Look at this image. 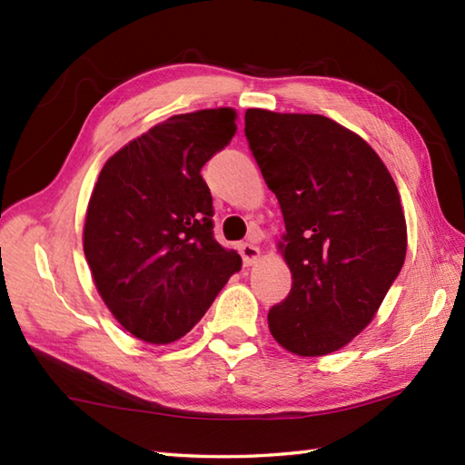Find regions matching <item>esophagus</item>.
<instances>
[{
	"mask_svg": "<svg viewBox=\"0 0 465 465\" xmlns=\"http://www.w3.org/2000/svg\"><path fill=\"white\" fill-rule=\"evenodd\" d=\"M240 253H242L243 265H252V263H255V260L260 258V248L258 245L245 242V243H240Z\"/></svg>",
	"mask_w": 465,
	"mask_h": 465,
	"instance_id": "obj_1",
	"label": "esophagus"
}]
</instances>
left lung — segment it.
<instances>
[{
  "instance_id": "left-lung-1",
  "label": "left lung",
  "mask_w": 465,
  "mask_h": 465,
  "mask_svg": "<svg viewBox=\"0 0 465 465\" xmlns=\"http://www.w3.org/2000/svg\"><path fill=\"white\" fill-rule=\"evenodd\" d=\"M245 137L280 202L292 272L270 331L295 355L338 351L373 320L406 260L396 182L358 134L318 114L248 110Z\"/></svg>"
}]
</instances>
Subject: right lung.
I'll return each instance as SVG.
<instances>
[{"instance_id": "right-lung-1", "label": "right lung", "mask_w": 465, "mask_h": 465, "mask_svg": "<svg viewBox=\"0 0 465 465\" xmlns=\"http://www.w3.org/2000/svg\"><path fill=\"white\" fill-rule=\"evenodd\" d=\"M235 130L232 107L173 115L122 147L97 177L84 253L102 300L135 338L180 340L242 268L213 238L200 173Z\"/></svg>"}]
</instances>
